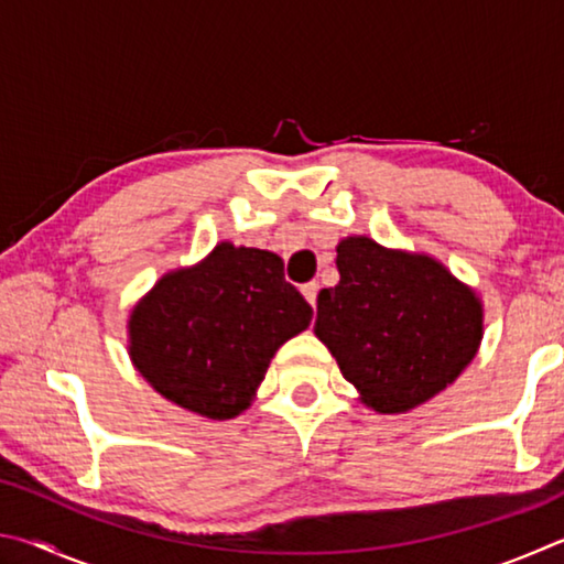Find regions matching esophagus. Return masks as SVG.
Returning a JSON list of instances; mask_svg holds the SVG:
<instances>
[{"mask_svg": "<svg viewBox=\"0 0 564 564\" xmlns=\"http://www.w3.org/2000/svg\"><path fill=\"white\" fill-rule=\"evenodd\" d=\"M318 291H321V283L318 281H311V283H303L301 293L305 295V301H308L313 308H316V301H318Z\"/></svg>", "mask_w": 564, "mask_h": 564, "instance_id": "obj_1", "label": "esophagus"}]
</instances>
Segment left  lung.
<instances>
[{
    "label": "left lung",
    "instance_id": "left-lung-1",
    "mask_svg": "<svg viewBox=\"0 0 564 564\" xmlns=\"http://www.w3.org/2000/svg\"><path fill=\"white\" fill-rule=\"evenodd\" d=\"M340 281L318 293L316 330L376 413H408L463 373L482 340V303L441 261L368 236L338 243Z\"/></svg>",
    "mask_w": 564,
    "mask_h": 564
}]
</instances>
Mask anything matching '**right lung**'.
Segmentation results:
<instances>
[{
    "label": "right lung",
    "mask_w": 564,
    "mask_h": 564,
    "mask_svg": "<svg viewBox=\"0 0 564 564\" xmlns=\"http://www.w3.org/2000/svg\"><path fill=\"white\" fill-rule=\"evenodd\" d=\"M311 318L279 256L221 241L133 305L129 356L171 403L228 420L251 405L275 350Z\"/></svg>",
    "instance_id": "add662e5"
}]
</instances>
